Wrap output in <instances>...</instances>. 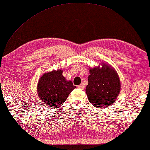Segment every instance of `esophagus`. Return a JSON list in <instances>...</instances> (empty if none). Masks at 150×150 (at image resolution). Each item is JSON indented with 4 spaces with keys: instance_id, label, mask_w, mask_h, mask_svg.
Returning a JSON list of instances; mask_svg holds the SVG:
<instances>
[{
    "instance_id": "1",
    "label": "esophagus",
    "mask_w": 150,
    "mask_h": 150,
    "mask_svg": "<svg viewBox=\"0 0 150 150\" xmlns=\"http://www.w3.org/2000/svg\"><path fill=\"white\" fill-rule=\"evenodd\" d=\"M78 88H79V89H81V90H83L84 88H85V86H84V85H83V84H81V85H78Z\"/></svg>"
}]
</instances>
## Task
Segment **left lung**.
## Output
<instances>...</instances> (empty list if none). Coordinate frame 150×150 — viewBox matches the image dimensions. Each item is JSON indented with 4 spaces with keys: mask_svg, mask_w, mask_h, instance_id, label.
<instances>
[{
    "mask_svg": "<svg viewBox=\"0 0 150 150\" xmlns=\"http://www.w3.org/2000/svg\"><path fill=\"white\" fill-rule=\"evenodd\" d=\"M120 87L117 73L108 64H103L102 68L90 69L86 93L94 107L104 108L112 104L118 96Z\"/></svg>",
    "mask_w": 150,
    "mask_h": 150,
    "instance_id": "obj_1",
    "label": "left lung"
}]
</instances>
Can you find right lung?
Returning <instances> with one entry per match:
<instances>
[{"mask_svg": "<svg viewBox=\"0 0 150 150\" xmlns=\"http://www.w3.org/2000/svg\"><path fill=\"white\" fill-rule=\"evenodd\" d=\"M62 70L53 71L44 74L38 84V96L42 103L52 108L61 106L68 96L76 88L72 81H67Z\"/></svg>", "mask_w": 150, "mask_h": 150, "instance_id": "obj_1", "label": "right lung"}]
</instances>
